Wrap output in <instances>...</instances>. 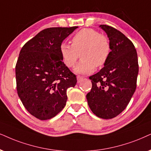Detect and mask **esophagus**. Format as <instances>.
I'll list each match as a JSON object with an SVG mask.
<instances>
[{
    "label": "esophagus",
    "instance_id": "1",
    "mask_svg": "<svg viewBox=\"0 0 151 151\" xmlns=\"http://www.w3.org/2000/svg\"><path fill=\"white\" fill-rule=\"evenodd\" d=\"M77 82H78V83H80V82H81L82 80L83 79V78L81 77H80V76H78V77H77Z\"/></svg>",
    "mask_w": 151,
    "mask_h": 151
}]
</instances>
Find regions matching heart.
I'll use <instances>...</instances> for the list:
<instances>
[{
    "mask_svg": "<svg viewBox=\"0 0 151 151\" xmlns=\"http://www.w3.org/2000/svg\"><path fill=\"white\" fill-rule=\"evenodd\" d=\"M72 45L62 43L60 53L65 65L72 68L81 56V60L75 68L78 74H87L101 68L107 62L111 46L106 35L93 28H83L72 37Z\"/></svg>",
    "mask_w": 151,
    "mask_h": 151,
    "instance_id": "obj_1",
    "label": "heart"
}]
</instances>
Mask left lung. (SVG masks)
<instances>
[{
	"mask_svg": "<svg viewBox=\"0 0 151 151\" xmlns=\"http://www.w3.org/2000/svg\"><path fill=\"white\" fill-rule=\"evenodd\" d=\"M111 46L104 67L91 76L92 88L86 95L90 109L99 118L111 119L126 108L137 88L139 64L134 45L121 31L100 25Z\"/></svg>",
	"mask_w": 151,
	"mask_h": 151,
	"instance_id": "8db88e82",
	"label": "left lung"
}]
</instances>
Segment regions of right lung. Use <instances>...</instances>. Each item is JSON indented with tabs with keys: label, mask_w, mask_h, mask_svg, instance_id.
<instances>
[{
	"label": "right lung",
	"mask_w": 151,
	"mask_h": 151,
	"mask_svg": "<svg viewBox=\"0 0 151 151\" xmlns=\"http://www.w3.org/2000/svg\"><path fill=\"white\" fill-rule=\"evenodd\" d=\"M77 28H45L21 49L15 67L17 93L26 110L38 119L56 116L66 104L67 90L77 83L60 53L63 41Z\"/></svg>",
	"instance_id": "obj_1"
}]
</instances>
